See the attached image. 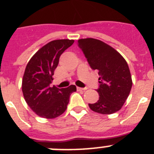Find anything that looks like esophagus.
Listing matches in <instances>:
<instances>
[{
  "label": "esophagus",
  "mask_w": 154,
  "mask_h": 154,
  "mask_svg": "<svg viewBox=\"0 0 154 154\" xmlns=\"http://www.w3.org/2000/svg\"><path fill=\"white\" fill-rule=\"evenodd\" d=\"M77 89L79 91H85L86 90H87V88H81V87H77Z\"/></svg>",
  "instance_id": "obj_1"
}]
</instances>
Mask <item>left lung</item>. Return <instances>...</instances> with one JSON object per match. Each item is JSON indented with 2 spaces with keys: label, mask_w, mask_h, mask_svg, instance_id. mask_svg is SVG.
I'll list each match as a JSON object with an SVG mask.
<instances>
[{
  "label": "left lung",
  "mask_w": 154,
  "mask_h": 154,
  "mask_svg": "<svg viewBox=\"0 0 154 154\" xmlns=\"http://www.w3.org/2000/svg\"><path fill=\"white\" fill-rule=\"evenodd\" d=\"M89 64L97 70L100 98L97 103L89 104L90 109L103 115L119 111L128 97L132 80L125 59L115 48L99 39L81 38L77 42Z\"/></svg>",
  "instance_id": "obj_1"
}]
</instances>
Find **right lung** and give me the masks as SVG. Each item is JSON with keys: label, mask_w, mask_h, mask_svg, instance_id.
Listing matches in <instances>:
<instances>
[{"label": "right lung", "mask_w": 154, "mask_h": 154, "mask_svg": "<svg viewBox=\"0 0 154 154\" xmlns=\"http://www.w3.org/2000/svg\"><path fill=\"white\" fill-rule=\"evenodd\" d=\"M74 40H53L35 52L27 64L22 80L24 99L37 116L45 119L58 117L67 109L70 95L76 86L64 89L53 86L52 76L61 54L71 46Z\"/></svg>", "instance_id": "1"}]
</instances>
